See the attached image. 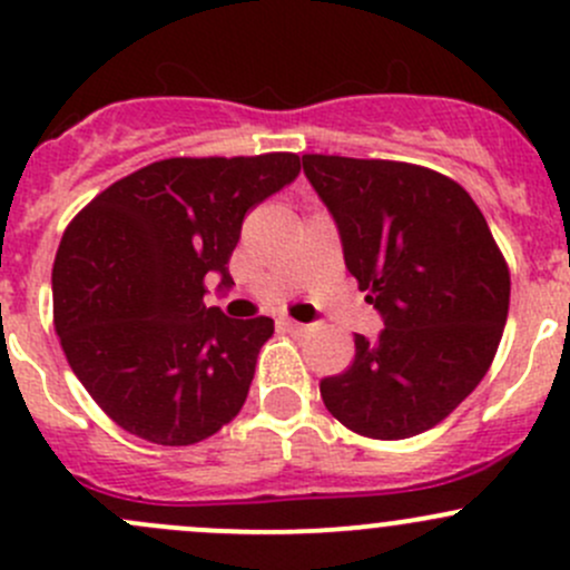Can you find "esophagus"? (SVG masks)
<instances>
[{
  "label": "esophagus",
  "mask_w": 570,
  "mask_h": 570,
  "mask_svg": "<svg viewBox=\"0 0 570 570\" xmlns=\"http://www.w3.org/2000/svg\"><path fill=\"white\" fill-rule=\"evenodd\" d=\"M278 325L284 327V331H289V333H295V335H301V333L308 331V325H303V322H295V320H278Z\"/></svg>",
  "instance_id": "obj_1"
}]
</instances>
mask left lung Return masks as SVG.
<instances>
[{
  "label": "left lung",
  "mask_w": 570,
  "mask_h": 570,
  "mask_svg": "<svg viewBox=\"0 0 570 570\" xmlns=\"http://www.w3.org/2000/svg\"><path fill=\"white\" fill-rule=\"evenodd\" d=\"M331 209L346 269L385 331L355 335V361L325 376L333 417L371 440H406L445 421L487 376L511 303V273L472 196L399 160L303 155Z\"/></svg>",
  "instance_id": "8db88e82"
}]
</instances>
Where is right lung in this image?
Returning <instances> with one entry per match:
<instances>
[{
    "instance_id": "right-lung-1",
    "label": "right lung",
    "mask_w": 570,
    "mask_h": 570,
    "mask_svg": "<svg viewBox=\"0 0 570 570\" xmlns=\"http://www.w3.org/2000/svg\"><path fill=\"white\" fill-rule=\"evenodd\" d=\"M301 175L295 153L169 158L117 179L70 220L53 259V327L70 368L117 426L194 445L245 404L273 320L205 305L250 207Z\"/></svg>"
}]
</instances>
